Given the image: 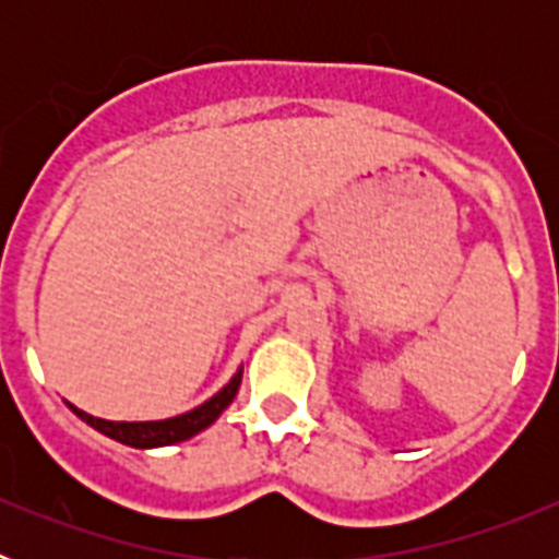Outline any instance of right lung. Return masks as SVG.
<instances>
[{
	"label": "right lung",
	"mask_w": 559,
	"mask_h": 559,
	"mask_svg": "<svg viewBox=\"0 0 559 559\" xmlns=\"http://www.w3.org/2000/svg\"><path fill=\"white\" fill-rule=\"evenodd\" d=\"M240 380H243V367L237 369L231 374V380L221 389L218 394H212L206 403H201L199 408H192V412L179 414V417H170V419H147V423H114V419H100V417H92V414L81 412L78 406L67 403L78 417L92 426L95 431L106 433L108 439H117L122 445H131V448H165V445H176V442H185V439L195 437L201 433L204 428H210L221 414L229 408V403L235 400L237 389H240Z\"/></svg>",
	"instance_id": "right-lung-1"
}]
</instances>
